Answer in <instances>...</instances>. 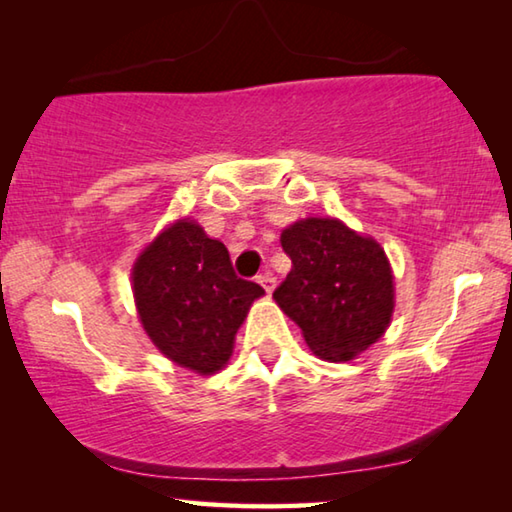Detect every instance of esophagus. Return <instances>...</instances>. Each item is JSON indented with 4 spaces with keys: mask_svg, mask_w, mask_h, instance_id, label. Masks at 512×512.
Returning a JSON list of instances; mask_svg holds the SVG:
<instances>
[{
    "mask_svg": "<svg viewBox=\"0 0 512 512\" xmlns=\"http://www.w3.org/2000/svg\"><path fill=\"white\" fill-rule=\"evenodd\" d=\"M257 282L262 284L266 293H271V291L275 289V277H273L271 273H262V275H257Z\"/></svg>",
    "mask_w": 512,
    "mask_h": 512,
    "instance_id": "obj_1",
    "label": "esophagus"
}]
</instances>
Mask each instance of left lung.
<instances>
[{
  "instance_id": "obj_1",
  "label": "left lung",
  "mask_w": 512,
  "mask_h": 512,
  "mask_svg": "<svg viewBox=\"0 0 512 512\" xmlns=\"http://www.w3.org/2000/svg\"><path fill=\"white\" fill-rule=\"evenodd\" d=\"M291 273L273 298L325 361H352L384 336L395 307L393 271L375 239L339 219L296 221L282 230Z\"/></svg>"
}]
</instances>
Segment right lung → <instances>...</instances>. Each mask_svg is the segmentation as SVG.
Segmentation results:
<instances>
[{"label":"right lung","instance_id":"obj_1","mask_svg":"<svg viewBox=\"0 0 512 512\" xmlns=\"http://www.w3.org/2000/svg\"><path fill=\"white\" fill-rule=\"evenodd\" d=\"M131 275L144 332L164 357L198 375L228 363L237 329L264 296L259 284L237 277L228 248L192 219L164 228Z\"/></svg>","mask_w":512,"mask_h":512}]
</instances>
